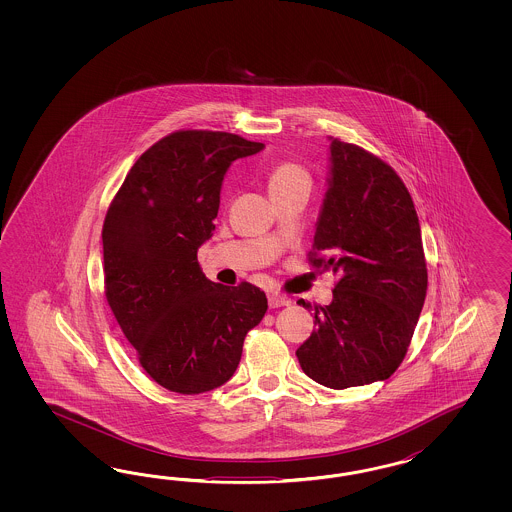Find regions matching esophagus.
Masks as SVG:
<instances>
[{
    "label": "esophagus",
    "instance_id": "obj_1",
    "mask_svg": "<svg viewBox=\"0 0 512 512\" xmlns=\"http://www.w3.org/2000/svg\"><path fill=\"white\" fill-rule=\"evenodd\" d=\"M268 306L270 308H283V306H289V300L281 295H268Z\"/></svg>",
    "mask_w": 512,
    "mask_h": 512
}]
</instances>
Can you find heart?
Listing matches in <instances>:
<instances>
[{
	"label": "heart",
	"mask_w": 512,
	"mask_h": 512,
	"mask_svg": "<svg viewBox=\"0 0 512 512\" xmlns=\"http://www.w3.org/2000/svg\"><path fill=\"white\" fill-rule=\"evenodd\" d=\"M266 184H268L270 195L274 197L298 184H310V174L300 163L285 159L270 167V171L266 174Z\"/></svg>",
	"instance_id": "obj_1"
}]
</instances>
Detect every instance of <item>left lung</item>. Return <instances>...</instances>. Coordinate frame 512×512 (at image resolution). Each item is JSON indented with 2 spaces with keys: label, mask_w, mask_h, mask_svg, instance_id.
Here are the masks:
<instances>
[{
  "label": "left lung",
  "mask_w": 512,
  "mask_h": 512,
  "mask_svg": "<svg viewBox=\"0 0 512 512\" xmlns=\"http://www.w3.org/2000/svg\"><path fill=\"white\" fill-rule=\"evenodd\" d=\"M332 176L308 263L338 281L313 310L296 349L304 373L328 388L362 387L398 370L428 289L419 217L396 171L357 144L332 139Z\"/></svg>",
  "instance_id": "left-lung-1"
}]
</instances>
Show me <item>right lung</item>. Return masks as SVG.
<instances>
[{
	"mask_svg": "<svg viewBox=\"0 0 512 512\" xmlns=\"http://www.w3.org/2000/svg\"><path fill=\"white\" fill-rule=\"evenodd\" d=\"M263 148L225 131H174L140 155L110 202L105 296L144 372L171 392L201 394L227 383L246 334L268 308L259 287L214 283L197 261L216 229L229 165Z\"/></svg>",
	"mask_w": 512,
	"mask_h": 512,
	"instance_id": "1",
	"label": "right lung"
}]
</instances>
